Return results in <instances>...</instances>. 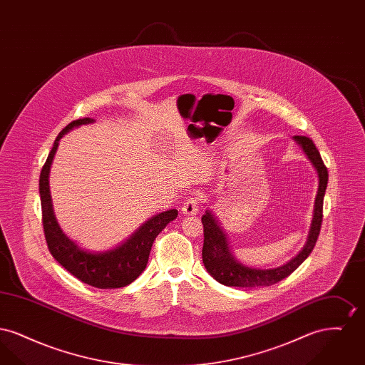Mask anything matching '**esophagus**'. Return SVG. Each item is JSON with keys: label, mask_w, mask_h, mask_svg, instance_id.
<instances>
[{"label": "esophagus", "mask_w": 365, "mask_h": 365, "mask_svg": "<svg viewBox=\"0 0 365 365\" xmlns=\"http://www.w3.org/2000/svg\"><path fill=\"white\" fill-rule=\"evenodd\" d=\"M182 210H183V213L187 215V216L197 215L198 210H200V200H198L197 197H189V198L185 201V204H183V207H182Z\"/></svg>", "instance_id": "34e87169"}]
</instances>
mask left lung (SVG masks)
I'll list each match as a JSON object with an SVG mask.
<instances>
[{"instance_id": "left-lung-1", "label": "left lung", "mask_w": 365, "mask_h": 365, "mask_svg": "<svg viewBox=\"0 0 365 365\" xmlns=\"http://www.w3.org/2000/svg\"><path fill=\"white\" fill-rule=\"evenodd\" d=\"M295 142L302 148L305 155L312 161L317 175H319V190L314 201V213H313L312 226L309 231V237L304 249L298 256L289 261L287 264L274 268V269H257L245 267L241 262L234 259L230 252L226 235L222 231L219 223L213 217V215L207 210L201 217L204 226V246H202V261L209 274L216 279L219 283L232 287H260L271 286L287 278L295 269L305 261L312 253L313 247L317 242L322 222H323V198L326 194V187L329 183V171L324 165L322 156L314 146L313 140L308 137L295 135Z\"/></svg>"}]
</instances>
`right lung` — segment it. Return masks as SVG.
Listing matches in <instances>:
<instances>
[{"mask_svg": "<svg viewBox=\"0 0 365 365\" xmlns=\"http://www.w3.org/2000/svg\"><path fill=\"white\" fill-rule=\"evenodd\" d=\"M93 122L94 120L90 118L71 122L60 131L53 143L52 150L39 176L42 226L51 255L75 278L97 289H119L134 282L146 268L149 253L157 235L170 222L176 219L178 210L170 209L153 216L127 242L105 253H90L71 241L57 225L53 213L49 171L60 138L73 127Z\"/></svg>", "mask_w": 365, "mask_h": 365, "instance_id": "add662e5", "label": "right lung"}]
</instances>
